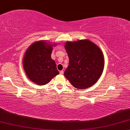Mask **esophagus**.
Returning a JSON list of instances; mask_svg holds the SVG:
<instances>
[{"label":"esophagus","instance_id":"esophagus-1","mask_svg":"<svg viewBox=\"0 0 130 130\" xmlns=\"http://www.w3.org/2000/svg\"><path fill=\"white\" fill-rule=\"evenodd\" d=\"M60 73L61 75H63V73H64L63 70H61V71H60Z\"/></svg>","mask_w":130,"mask_h":130}]
</instances>
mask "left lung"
I'll list each match as a JSON object with an SVG mask.
<instances>
[{
  "mask_svg": "<svg viewBox=\"0 0 130 130\" xmlns=\"http://www.w3.org/2000/svg\"><path fill=\"white\" fill-rule=\"evenodd\" d=\"M64 47L69 58L65 77L78 89H87L95 84L104 68L100 48L89 40L67 41Z\"/></svg>",
  "mask_w": 130,
  "mask_h": 130,
  "instance_id": "1",
  "label": "left lung"
}]
</instances>
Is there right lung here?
Returning a JSON list of instances; mask_svg holds the SVG:
<instances>
[{
  "label": "right lung",
  "instance_id": "add662e5",
  "mask_svg": "<svg viewBox=\"0 0 130 130\" xmlns=\"http://www.w3.org/2000/svg\"><path fill=\"white\" fill-rule=\"evenodd\" d=\"M55 45L44 41H36L28 48L24 55L23 66L27 76L38 86L47 84L59 74L55 61L51 58Z\"/></svg>",
  "mask_w": 130,
  "mask_h": 130
}]
</instances>
